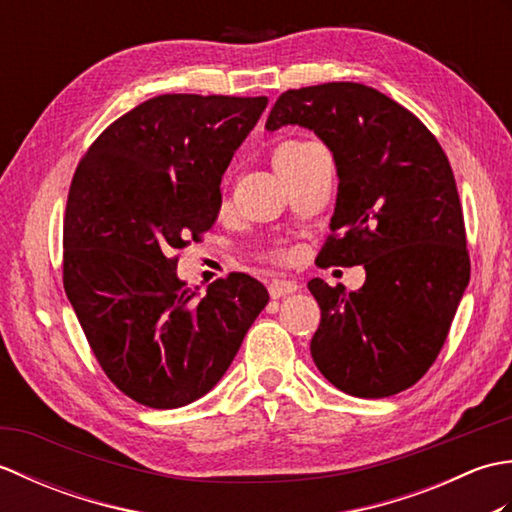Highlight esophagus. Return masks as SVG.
Instances as JSON below:
<instances>
[{
  "label": "esophagus",
  "mask_w": 512,
  "mask_h": 512,
  "mask_svg": "<svg viewBox=\"0 0 512 512\" xmlns=\"http://www.w3.org/2000/svg\"><path fill=\"white\" fill-rule=\"evenodd\" d=\"M297 284L295 281H288V279H275V281H270V286H268V292H270V297L273 299H281V297H286V295H292V292H297Z\"/></svg>",
  "instance_id": "34e87169"
}]
</instances>
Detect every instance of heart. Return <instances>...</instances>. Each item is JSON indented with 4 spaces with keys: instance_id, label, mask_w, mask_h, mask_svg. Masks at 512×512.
Returning a JSON list of instances; mask_svg holds the SVG:
<instances>
[{
    "instance_id": "1",
    "label": "heart",
    "mask_w": 512,
    "mask_h": 512,
    "mask_svg": "<svg viewBox=\"0 0 512 512\" xmlns=\"http://www.w3.org/2000/svg\"><path fill=\"white\" fill-rule=\"evenodd\" d=\"M301 147H306V145H286V147H281L277 154H275V158L277 156H284V154H290V151H297V149H301Z\"/></svg>"
}]
</instances>
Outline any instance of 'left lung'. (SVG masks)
I'll use <instances>...</instances> for the list:
<instances>
[{"instance_id": "left-lung-1", "label": "left lung", "mask_w": 512, "mask_h": 512, "mask_svg": "<svg viewBox=\"0 0 512 512\" xmlns=\"http://www.w3.org/2000/svg\"><path fill=\"white\" fill-rule=\"evenodd\" d=\"M312 129L334 156L339 193L319 266H363L345 292L312 279L321 308L310 352L334 387L387 398L436 361L469 286L464 215L440 143L420 118L363 83L288 90L266 121Z\"/></svg>"}]
</instances>
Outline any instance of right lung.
Here are the masks:
<instances>
[{
	"label": "right lung",
	"mask_w": 512,
	"mask_h": 512,
	"mask_svg": "<svg viewBox=\"0 0 512 512\" xmlns=\"http://www.w3.org/2000/svg\"><path fill=\"white\" fill-rule=\"evenodd\" d=\"M266 96L162 94L123 114L74 171L63 288L96 361L125 396L176 409L217 385L268 290L244 273L200 297L173 250L217 220L220 182Z\"/></svg>",
	"instance_id": "right-lung-1"
}]
</instances>
